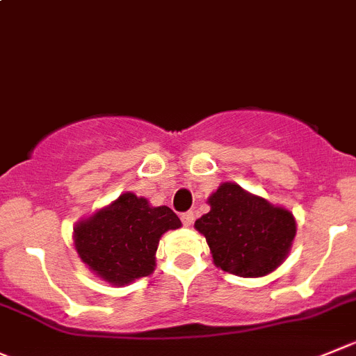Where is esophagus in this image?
<instances>
[{
  "instance_id": "34e87169",
  "label": "esophagus",
  "mask_w": 356,
  "mask_h": 356,
  "mask_svg": "<svg viewBox=\"0 0 356 356\" xmlns=\"http://www.w3.org/2000/svg\"><path fill=\"white\" fill-rule=\"evenodd\" d=\"M181 222H184V225H192V223H194V213L192 211H185V213H181Z\"/></svg>"
}]
</instances>
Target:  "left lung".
<instances>
[{"mask_svg": "<svg viewBox=\"0 0 356 356\" xmlns=\"http://www.w3.org/2000/svg\"><path fill=\"white\" fill-rule=\"evenodd\" d=\"M208 204L211 209L194 227L206 238L216 267L241 277H260L282 266L297 232L289 209L231 181L220 185Z\"/></svg>", "mask_w": 356, "mask_h": 356, "instance_id": "8db88e82", "label": "left lung"}]
</instances>
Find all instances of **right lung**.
<instances>
[{
    "label": "right lung",
    "instance_id": "1",
    "mask_svg": "<svg viewBox=\"0 0 356 356\" xmlns=\"http://www.w3.org/2000/svg\"><path fill=\"white\" fill-rule=\"evenodd\" d=\"M180 227V218L168 206L154 208L145 197L124 192L74 225V248L96 276L124 286L154 273L159 239Z\"/></svg>",
    "mask_w": 356,
    "mask_h": 356
}]
</instances>
